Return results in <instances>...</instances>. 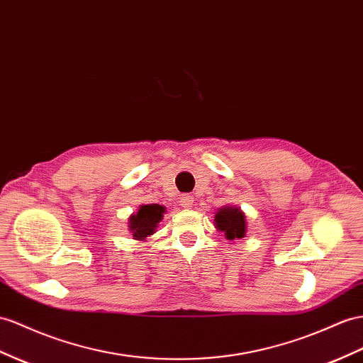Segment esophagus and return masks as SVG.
I'll return each mask as SVG.
<instances>
[{
  "label": "esophagus",
  "mask_w": 363,
  "mask_h": 363,
  "mask_svg": "<svg viewBox=\"0 0 363 363\" xmlns=\"http://www.w3.org/2000/svg\"><path fill=\"white\" fill-rule=\"evenodd\" d=\"M179 206L184 208H190L193 206V196H190V194H182L179 198Z\"/></svg>",
  "instance_id": "esophagus-1"
}]
</instances>
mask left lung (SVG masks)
Listing matches in <instances>:
<instances>
[{
	"label": "left lung",
	"instance_id": "1",
	"mask_svg": "<svg viewBox=\"0 0 363 363\" xmlns=\"http://www.w3.org/2000/svg\"><path fill=\"white\" fill-rule=\"evenodd\" d=\"M215 227L230 242H235L247 233L245 213L236 206H222L215 215Z\"/></svg>",
	"mask_w": 363,
	"mask_h": 363
}]
</instances>
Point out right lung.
<instances>
[{"instance_id":"right-lung-1","label":"right lung","mask_w":363,"mask_h":363,"mask_svg":"<svg viewBox=\"0 0 363 363\" xmlns=\"http://www.w3.org/2000/svg\"><path fill=\"white\" fill-rule=\"evenodd\" d=\"M165 207L160 203H144L139 206L136 213L128 218V230L136 240H145L155 235V231L164 218Z\"/></svg>"}]
</instances>
